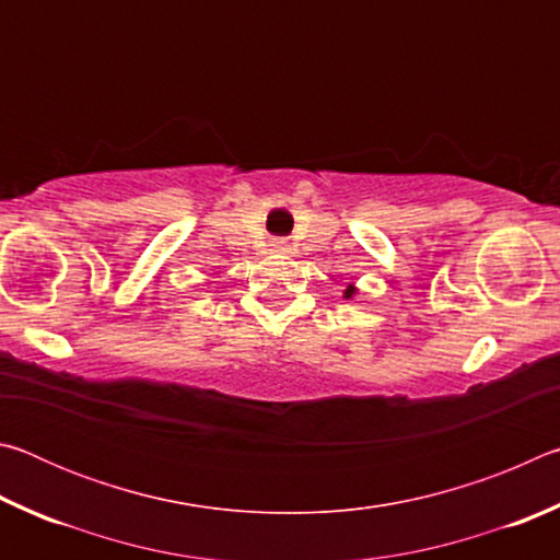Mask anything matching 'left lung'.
Wrapping results in <instances>:
<instances>
[{
    "label": "left lung",
    "instance_id": "8db88e82",
    "mask_svg": "<svg viewBox=\"0 0 560 560\" xmlns=\"http://www.w3.org/2000/svg\"><path fill=\"white\" fill-rule=\"evenodd\" d=\"M353 293H355V287H353V283H350V287L346 289V293H343V296H346V299H350V296H353Z\"/></svg>",
    "mask_w": 560,
    "mask_h": 560
}]
</instances>
